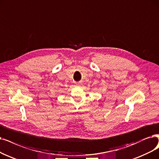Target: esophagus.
<instances>
[{"label": "esophagus", "mask_w": 159, "mask_h": 159, "mask_svg": "<svg viewBox=\"0 0 159 159\" xmlns=\"http://www.w3.org/2000/svg\"><path fill=\"white\" fill-rule=\"evenodd\" d=\"M78 85H80V84H78Z\"/></svg>", "instance_id": "esophagus-1"}]
</instances>
